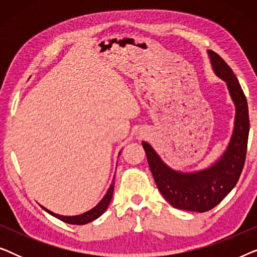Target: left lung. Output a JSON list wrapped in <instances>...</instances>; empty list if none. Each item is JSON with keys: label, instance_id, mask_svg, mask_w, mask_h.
I'll use <instances>...</instances> for the list:
<instances>
[{"label": "left lung", "instance_id": "8db88e82", "mask_svg": "<svg viewBox=\"0 0 257 257\" xmlns=\"http://www.w3.org/2000/svg\"><path fill=\"white\" fill-rule=\"evenodd\" d=\"M208 56L215 75L224 80L235 105L234 128L221 157L209 167L181 172L165 164L149 143L143 142L147 161L161 194L174 208L203 213L214 208L235 187L243 170L249 136L248 104L229 65L212 50Z\"/></svg>", "mask_w": 257, "mask_h": 257}]
</instances>
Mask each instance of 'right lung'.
Returning <instances> with one entry per match:
<instances>
[{
    "instance_id": "right-lung-1",
    "label": "right lung",
    "mask_w": 257,
    "mask_h": 257,
    "mask_svg": "<svg viewBox=\"0 0 257 257\" xmlns=\"http://www.w3.org/2000/svg\"><path fill=\"white\" fill-rule=\"evenodd\" d=\"M113 189H114V181H112V184L110 187H108L106 194L104 195V198L100 200L99 202H98L97 206H94L92 209L87 210V212L83 213V214H79V215H73V216H65V215H59V214H56L54 212H51V210H49L45 208V207L41 206L42 208H43L45 212H48L50 215L57 217V219L62 220L63 222L65 223H70V224H86L91 222V221L96 220L99 217L101 214H103L105 210L107 209L108 205H110V201L112 199V194H113Z\"/></svg>"
}]
</instances>
